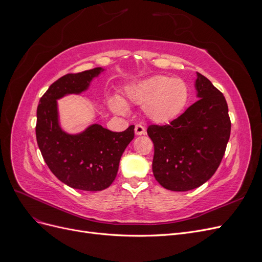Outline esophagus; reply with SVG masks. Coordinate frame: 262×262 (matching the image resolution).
<instances>
[{"label": "esophagus", "instance_id": "34e87169", "mask_svg": "<svg viewBox=\"0 0 262 262\" xmlns=\"http://www.w3.org/2000/svg\"><path fill=\"white\" fill-rule=\"evenodd\" d=\"M134 132H136L137 136H142V134L146 133V130L142 124H137L136 128H134Z\"/></svg>", "mask_w": 262, "mask_h": 262}]
</instances>
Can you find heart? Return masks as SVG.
<instances>
[{
    "instance_id": "1",
    "label": "heart",
    "mask_w": 262,
    "mask_h": 262,
    "mask_svg": "<svg viewBox=\"0 0 262 262\" xmlns=\"http://www.w3.org/2000/svg\"><path fill=\"white\" fill-rule=\"evenodd\" d=\"M125 96L132 102L143 105L145 116L155 123H168L181 115L188 104L189 89L178 77L156 75L125 89ZM109 106L117 114H124L126 105L113 98Z\"/></svg>"
}]
</instances>
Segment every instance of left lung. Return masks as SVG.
<instances>
[{
	"label": "left lung",
	"instance_id": "left-lung-1",
	"mask_svg": "<svg viewBox=\"0 0 262 262\" xmlns=\"http://www.w3.org/2000/svg\"><path fill=\"white\" fill-rule=\"evenodd\" d=\"M198 99L169 124H150L153 173L164 188L188 191L207 182L224 156L231 134L225 97L207 77L196 73Z\"/></svg>",
	"mask_w": 262,
	"mask_h": 262
}]
</instances>
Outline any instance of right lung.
Listing matches in <instances>:
<instances>
[{
  "instance_id": "add662e5",
  "label": "right lung",
  "mask_w": 262,
  "mask_h": 262,
  "mask_svg": "<svg viewBox=\"0 0 262 262\" xmlns=\"http://www.w3.org/2000/svg\"><path fill=\"white\" fill-rule=\"evenodd\" d=\"M102 71L95 68L60 77L42 95L37 108L36 138L46 164L63 184L84 191H101L113 184L122 153L134 138V125L122 132L100 124H92L78 134L61 129L57 99L86 91Z\"/></svg>"
}]
</instances>
